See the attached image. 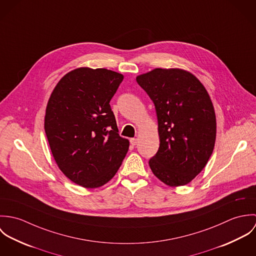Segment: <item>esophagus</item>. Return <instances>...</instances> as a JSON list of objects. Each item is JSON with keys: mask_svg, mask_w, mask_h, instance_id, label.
I'll return each mask as SVG.
<instances>
[{"mask_svg": "<svg viewBox=\"0 0 256 256\" xmlns=\"http://www.w3.org/2000/svg\"><path fill=\"white\" fill-rule=\"evenodd\" d=\"M130 143H131L132 146H136L138 144V139L137 138H131Z\"/></svg>", "mask_w": 256, "mask_h": 256, "instance_id": "34e87169", "label": "esophagus"}]
</instances>
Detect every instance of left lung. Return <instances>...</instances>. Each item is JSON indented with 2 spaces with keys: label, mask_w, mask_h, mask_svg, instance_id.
<instances>
[{
  "label": "left lung",
  "mask_w": 256,
  "mask_h": 256,
  "mask_svg": "<svg viewBox=\"0 0 256 256\" xmlns=\"http://www.w3.org/2000/svg\"><path fill=\"white\" fill-rule=\"evenodd\" d=\"M154 104L160 148L148 160L170 186L190 182L207 164L216 141V115L201 82L182 69L156 68L136 78Z\"/></svg>",
  "instance_id": "8db88e82"
}]
</instances>
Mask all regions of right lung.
<instances>
[{"mask_svg":"<svg viewBox=\"0 0 256 256\" xmlns=\"http://www.w3.org/2000/svg\"><path fill=\"white\" fill-rule=\"evenodd\" d=\"M123 78L108 69L78 68L58 82L48 100L44 129L52 154L82 187L108 182L128 152L110 104Z\"/></svg>","mask_w":256,"mask_h":256,"instance_id":"obj_1","label":"right lung"}]
</instances>
